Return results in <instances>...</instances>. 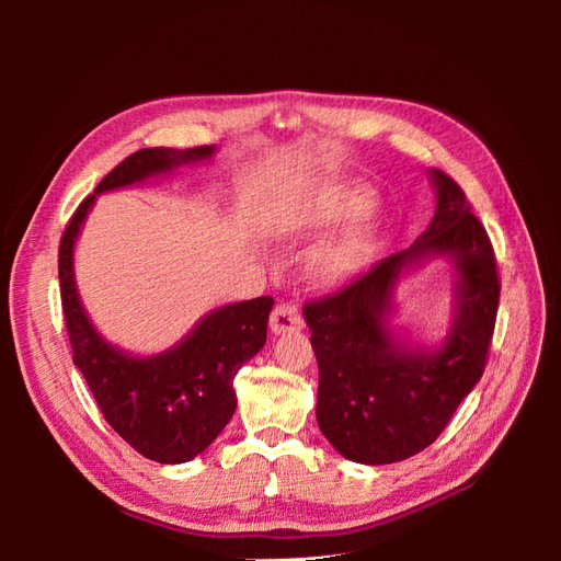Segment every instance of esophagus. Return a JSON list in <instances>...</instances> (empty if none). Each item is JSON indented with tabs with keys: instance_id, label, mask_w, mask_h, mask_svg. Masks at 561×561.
<instances>
[{
	"instance_id": "1",
	"label": "esophagus",
	"mask_w": 561,
	"mask_h": 561,
	"mask_svg": "<svg viewBox=\"0 0 561 561\" xmlns=\"http://www.w3.org/2000/svg\"><path fill=\"white\" fill-rule=\"evenodd\" d=\"M270 328H272L274 335H284V332L301 330L304 328V318H301L299 306L291 304V301L274 306V311L270 316Z\"/></svg>"
}]
</instances>
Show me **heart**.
<instances>
[{
    "mask_svg": "<svg viewBox=\"0 0 561 561\" xmlns=\"http://www.w3.org/2000/svg\"><path fill=\"white\" fill-rule=\"evenodd\" d=\"M368 207H371V195L362 187L320 185L308 193L301 219L311 229H325V226H335L340 221L359 217ZM374 238L376 219L366 217L352 226L337 243L320 250L313 257V277L323 287H340V284L350 282L364 265L366 255L371 253Z\"/></svg>",
    "mask_w": 561,
    "mask_h": 561,
    "instance_id": "1",
    "label": "heart"
}]
</instances>
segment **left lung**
<instances>
[{
	"mask_svg": "<svg viewBox=\"0 0 561 561\" xmlns=\"http://www.w3.org/2000/svg\"><path fill=\"white\" fill-rule=\"evenodd\" d=\"M436 211L426 231L328 299L304 306L318 362L316 420L340 456L388 465L432 446L482 378L490 352L499 277L494 250L460 185L428 171ZM457 272L454 318L436 348H416L389 328L404 273L428 259Z\"/></svg>",
	"mask_w": 561,
	"mask_h": 561,
	"instance_id": "obj_1",
	"label": "left lung"
}]
</instances>
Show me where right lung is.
<instances>
[{
	"label": "right lung",
	"instance_id": "add662e5",
	"mask_svg": "<svg viewBox=\"0 0 561 561\" xmlns=\"http://www.w3.org/2000/svg\"><path fill=\"white\" fill-rule=\"evenodd\" d=\"M217 147L139 149L103 178L81 202L59 241V291L75 354L99 408L117 434L149 460L163 465L199 456L236 412L233 378L265 347L274 299L214 308L187 335L161 354L137 356L115 347L83 311L75 279V245L96 195L209 161Z\"/></svg>",
	"mask_w": 561,
	"mask_h": 561
}]
</instances>
